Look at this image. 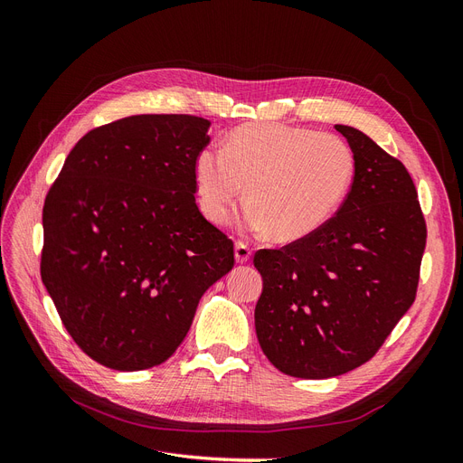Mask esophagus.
Returning a JSON list of instances; mask_svg holds the SVG:
<instances>
[{
  "instance_id": "esophagus-1",
  "label": "esophagus",
  "mask_w": 463,
  "mask_h": 463,
  "mask_svg": "<svg viewBox=\"0 0 463 463\" xmlns=\"http://www.w3.org/2000/svg\"><path fill=\"white\" fill-rule=\"evenodd\" d=\"M235 260L240 262V264H245L249 259H250V249H249V245H245V243H241V241H237L235 243Z\"/></svg>"
}]
</instances>
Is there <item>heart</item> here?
<instances>
[{
  "label": "heart",
  "mask_w": 463,
  "mask_h": 463,
  "mask_svg": "<svg viewBox=\"0 0 463 463\" xmlns=\"http://www.w3.org/2000/svg\"><path fill=\"white\" fill-rule=\"evenodd\" d=\"M354 152L340 137L282 123L237 128L226 146H204L194 158L203 214L222 223L232 206L250 199L237 228L291 243L318 232L352 187ZM248 185L245 186L244 184Z\"/></svg>",
  "instance_id": "b5f03b06"
}]
</instances>
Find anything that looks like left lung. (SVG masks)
I'll return each instance as SVG.
<instances>
[{
    "mask_svg": "<svg viewBox=\"0 0 463 463\" xmlns=\"http://www.w3.org/2000/svg\"><path fill=\"white\" fill-rule=\"evenodd\" d=\"M355 174L334 218L305 240L260 249L255 330L272 365L330 378L367 363L415 301L427 228L413 179L371 137L334 125Z\"/></svg>",
    "mask_w": 463,
    "mask_h": 463,
    "instance_id": "8db88e82",
    "label": "left lung"
}]
</instances>
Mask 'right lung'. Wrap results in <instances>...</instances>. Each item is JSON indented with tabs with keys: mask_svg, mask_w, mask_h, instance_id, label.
<instances>
[{
	"mask_svg": "<svg viewBox=\"0 0 463 463\" xmlns=\"http://www.w3.org/2000/svg\"><path fill=\"white\" fill-rule=\"evenodd\" d=\"M210 121L145 114L89 131L44 210L40 274L89 357L143 371L172 357L203 293L233 269V243L194 203Z\"/></svg>",
	"mask_w": 463,
	"mask_h": 463,
	"instance_id": "add662e5",
	"label": "right lung"
}]
</instances>
